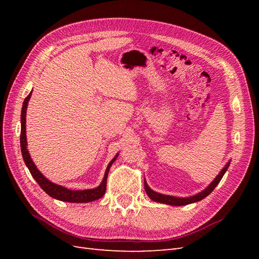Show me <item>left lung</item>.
Segmentation results:
<instances>
[{
	"instance_id": "left-lung-1",
	"label": "left lung",
	"mask_w": 259,
	"mask_h": 259,
	"mask_svg": "<svg viewBox=\"0 0 259 259\" xmlns=\"http://www.w3.org/2000/svg\"><path fill=\"white\" fill-rule=\"evenodd\" d=\"M229 162L226 164V166L222 169L221 173L218 174V176L213 180V183H211L205 190H203L202 192L198 193L193 195V197H190V198H175V197H170V195H165V194H161V193H158V192H154L152 191L150 188L148 187L147 183L145 182V190L148 194V197L150 198L151 200L155 201V202H160V203H164V204H168V205H176V206H180V205H187V204H190V203H193V202H198V201H201L202 199L206 198L207 195L213 191L215 189V187L219 184V182H221L223 176L225 175L226 170L228 169L229 167Z\"/></svg>"
}]
</instances>
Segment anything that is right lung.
I'll use <instances>...</instances> for the list:
<instances>
[{
    "label": "right lung",
    "instance_id": "add662e5",
    "mask_svg": "<svg viewBox=\"0 0 259 259\" xmlns=\"http://www.w3.org/2000/svg\"><path fill=\"white\" fill-rule=\"evenodd\" d=\"M32 93V92H31ZM31 93L25 98V101L22 104V110H21V132H20V147H21V154L23 161H25L27 167L29 168L31 175L36 180V183L38 184L42 189L51 195L52 198L57 199L59 201H64V202H74V203H88L100 199L106 192V188H107V177L109 169H110L112 163L115 161L117 158V154L112 159V161L109 163V165L106 169L105 177L101 182L100 186L95 188V189H90V190H69L65 187H61L59 185L54 184L48 178H45L41 171L36 168L34 165V163L31 160V156L29 154V151L27 150V137H26V111H27V106H28V101L31 97Z\"/></svg>",
    "mask_w": 259,
    "mask_h": 259
}]
</instances>
